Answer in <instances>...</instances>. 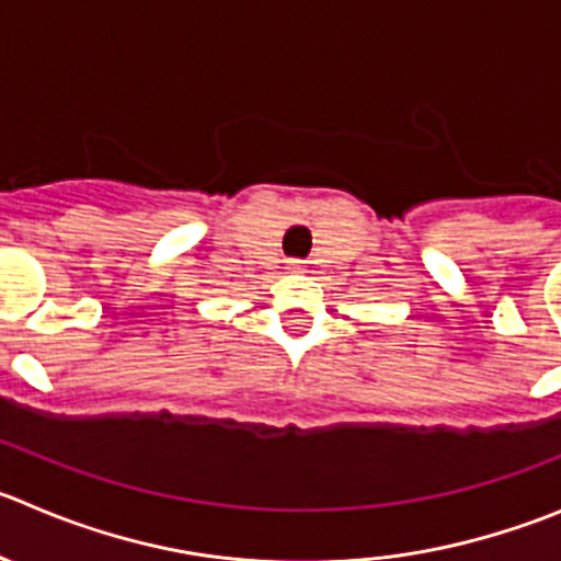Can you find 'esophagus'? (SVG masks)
<instances>
[{
	"label": "esophagus",
	"instance_id": "esophagus-1",
	"mask_svg": "<svg viewBox=\"0 0 561 561\" xmlns=\"http://www.w3.org/2000/svg\"><path fill=\"white\" fill-rule=\"evenodd\" d=\"M291 270H302V261H291Z\"/></svg>",
	"mask_w": 561,
	"mask_h": 561
}]
</instances>
